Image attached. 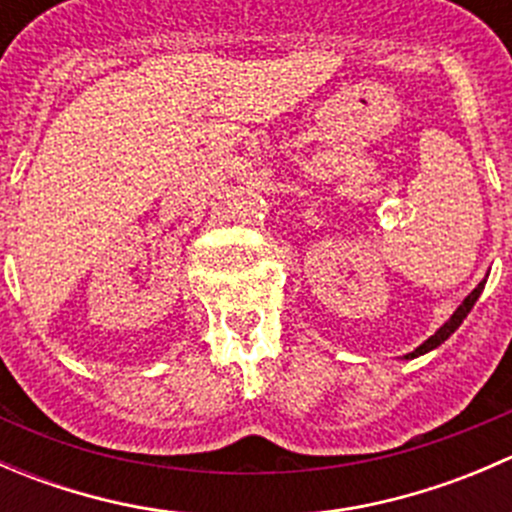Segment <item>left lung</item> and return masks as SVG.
Listing matches in <instances>:
<instances>
[{
	"instance_id": "1",
	"label": "left lung",
	"mask_w": 512,
	"mask_h": 512,
	"mask_svg": "<svg viewBox=\"0 0 512 512\" xmlns=\"http://www.w3.org/2000/svg\"><path fill=\"white\" fill-rule=\"evenodd\" d=\"M483 289H485V280H480V282H478V287L473 289V292L468 294V297L463 299L461 304H458V309H456V312L451 314V319H448V322L443 324V327L438 329L436 334H431V337H428L426 342L421 344V347H416L414 352H411V354H406L404 359H416V356H423V354H428V352H433V349H438V347H441V344L446 342V339L451 337V334L456 332L458 327H461V324H463V319L468 317V312H471V309H473V304L478 302V297H480V292H483Z\"/></svg>"
}]
</instances>
